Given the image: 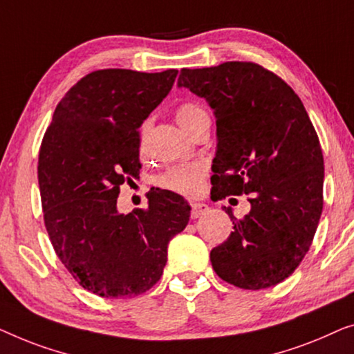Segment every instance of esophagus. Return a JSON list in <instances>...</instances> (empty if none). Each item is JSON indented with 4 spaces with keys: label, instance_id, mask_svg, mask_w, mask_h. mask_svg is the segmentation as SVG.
Here are the masks:
<instances>
[{
    "label": "esophagus",
    "instance_id": "1",
    "mask_svg": "<svg viewBox=\"0 0 354 354\" xmlns=\"http://www.w3.org/2000/svg\"><path fill=\"white\" fill-rule=\"evenodd\" d=\"M191 207H192L191 216L194 218V220H196V218H198V216L205 215V213H207L208 210H210L207 203H203V202H192Z\"/></svg>",
    "mask_w": 354,
    "mask_h": 354
}]
</instances>
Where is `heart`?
Segmentation results:
<instances>
[{
  "instance_id": "1",
  "label": "heart",
  "mask_w": 354,
  "mask_h": 354,
  "mask_svg": "<svg viewBox=\"0 0 354 354\" xmlns=\"http://www.w3.org/2000/svg\"><path fill=\"white\" fill-rule=\"evenodd\" d=\"M176 122L183 129L191 133L202 118L208 117L205 109L198 106L196 102H186L181 104L176 109ZM205 171H203L202 165H178L168 168L165 173H162L157 178L158 187L165 189V191H171L175 194H181L186 197H194L201 192L202 179Z\"/></svg>"
}]
</instances>
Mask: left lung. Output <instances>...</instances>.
<instances>
[{"mask_svg":"<svg viewBox=\"0 0 354 354\" xmlns=\"http://www.w3.org/2000/svg\"><path fill=\"white\" fill-rule=\"evenodd\" d=\"M179 88L203 97L216 118L212 184L218 198L250 194V212L210 252L232 286L260 290L282 282L310 250L322 213L324 158L295 91L253 62L183 68Z\"/></svg>","mask_w":354,"mask_h":354,"instance_id":"8db88e82","label":"left lung"}]
</instances>
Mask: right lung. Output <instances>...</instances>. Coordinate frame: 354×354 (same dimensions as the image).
<instances>
[{
	"label": "right lung",
	"mask_w": 354,
	"mask_h": 354,
	"mask_svg": "<svg viewBox=\"0 0 354 354\" xmlns=\"http://www.w3.org/2000/svg\"><path fill=\"white\" fill-rule=\"evenodd\" d=\"M178 71L106 68L83 77L54 111L38 157L44 226L59 260L86 290L131 298L158 282L168 242L191 207L160 191L146 210H117L123 183L139 176V127L171 91Z\"/></svg>",
	"instance_id": "right-lung-1"
}]
</instances>
